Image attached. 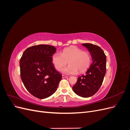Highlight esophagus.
Segmentation results:
<instances>
[{
  "mask_svg": "<svg viewBox=\"0 0 130 130\" xmlns=\"http://www.w3.org/2000/svg\"><path fill=\"white\" fill-rule=\"evenodd\" d=\"M62 78H67V77H68L67 76H66V75H62Z\"/></svg>",
  "mask_w": 130,
  "mask_h": 130,
  "instance_id": "esophagus-1",
  "label": "esophagus"
}]
</instances>
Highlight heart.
<instances>
[{
	"instance_id": "1",
	"label": "heart",
	"mask_w": 130,
	"mask_h": 130,
	"mask_svg": "<svg viewBox=\"0 0 130 130\" xmlns=\"http://www.w3.org/2000/svg\"><path fill=\"white\" fill-rule=\"evenodd\" d=\"M52 63L56 70L60 71L63 67L69 64L62 69L66 74H74L78 72L82 73L89 67L91 57L87 51L82 50L76 46H71L64 48L61 53H54L52 57Z\"/></svg>"
}]
</instances>
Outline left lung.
Listing matches in <instances>:
<instances>
[{
	"instance_id": "obj_1",
	"label": "left lung",
	"mask_w": 130,
	"mask_h": 130,
	"mask_svg": "<svg viewBox=\"0 0 130 130\" xmlns=\"http://www.w3.org/2000/svg\"><path fill=\"white\" fill-rule=\"evenodd\" d=\"M82 44L88 49L93 63L86 74L78 77L73 89L78 96L88 98L94 95L103 84L106 72V56L99 46L90 43Z\"/></svg>"
}]
</instances>
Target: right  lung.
I'll return each mask as SVG.
<instances>
[{
    "label": "right lung",
    "mask_w": 130,
    "mask_h": 130,
    "mask_svg": "<svg viewBox=\"0 0 130 130\" xmlns=\"http://www.w3.org/2000/svg\"><path fill=\"white\" fill-rule=\"evenodd\" d=\"M54 46L34 45L27 48L20 59L22 81L26 89L38 99H45L56 91L62 75L54 68L52 57Z\"/></svg>",
    "instance_id": "obj_1"
}]
</instances>
